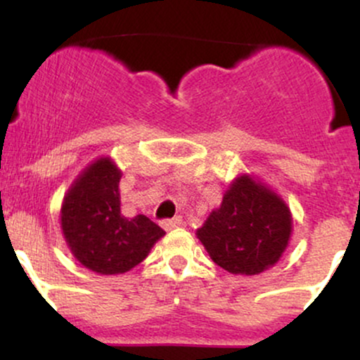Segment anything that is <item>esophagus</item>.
I'll return each instance as SVG.
<instances>
[{
  "label": "esophagus",
  "instance_id": "esophagus-1",
  "mask_svg": "<svg viewBox=\"0 0 360 360\" xmlns=\"http://www.w3.org/2000/svg\"><path fill=\"white\" fill-rule=\"evenodd\" d=\"M183 220H181L179 217H174V218H167V220H162L160 221V225H162L164 230H172L176 229V226H179Z\"/></svg>",
  "mask_w": 360,
  "mask_h": 360
}]
</instances>
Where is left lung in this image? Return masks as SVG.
<instances>
[{"label":"left lung","mask_w":360,"mask_h":360,"mask_svg":"<svg viewBox=\"0 0 360 360\" xmlns=\"http://www.w3.org/2000/svg\"><path fill=\"white\" fill-rule=\"evenodd\" d=\"M196 235L221 269L254 276L274 266L286 249L291 213L278 194L240 176Z\"/></svg>","instance_id":"8db88e82"}]
</instances>
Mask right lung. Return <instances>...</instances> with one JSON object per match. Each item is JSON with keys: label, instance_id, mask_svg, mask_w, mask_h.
<instances>
[{"label": "right lung", "instance_id": "1", "mask_svg": "<svg viewBox=\"0 0 360 360\" xmlns=\"http://www.w3.org/2000/svg\"><path fill=\"white\" fill-rule=\"evenodd\" d=\"M122 174L110 159L86 169L62 205V232L84 267L98 274H123L147 257L164 230L146 214L127 218L120 210Z\"/></svg>", "mask_w": 360, "mask_h": 360}]
</instances>
